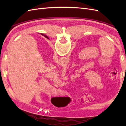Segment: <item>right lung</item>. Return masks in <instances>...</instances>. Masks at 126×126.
Segmentation results:
<instances>
[{
  "mask_svg": "<svg viewBox=\"0 0 126 126\" xmlns=\"http://www.w3.org/2000/svg\"><path fill=\"white\" fill-rule=\"evenodd\" d=\"M42 34V35H43V34ZM45 37H47V36H44Z\"/></svg>",
  "mask_w": 126,
  "mask_h": 126,
  "instance_id": "right-lung-1",
  "label": "right lung"
}]
</instances>
